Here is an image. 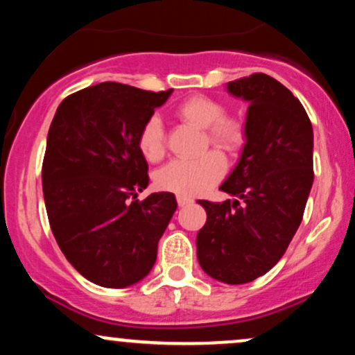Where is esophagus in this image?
I'll return each mask as SVG.
<instances>
[{"instance_id": "34e87169", "label": "esophagus", "mask_w": 355, "mask_h": 355, "mask_svg": "<svg viewBox=\"0 0 355 355\" xmlns=\"http://www.w3.org/2000/svg\"><path fill=\"white\" fill-rule=\"evenodd\" d=\"M191 202H193V200H191L190 197H183V195H178V197H177L178 207H187V205H190Z\"/></svg>"}]
</instances>
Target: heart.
Instances as JSON below:
<instances>
[{
  "mask_svg": "<svg viewBox=\"0 0 355 355\" xmlns=\"http://www.w3.org/2000/svg\"><path fill=\"white\" fill-rule=\"evenodd\" d=\"M227 108L220 100L207 95H193L183 100L175 115L185 123L202 128L205 133V146H215L223 152H239L245 144V123L237 116L225 115ZM141 157L150 164H158L166 153V137L164 123L158 116H150L141 125L137 138ZM225 158L217 150L203 153L193 160H175L155 177L158 189L183 197L205 193L225 175Z\"/></svg>",
  "mask_w": 355,
  "mask_h": 355,
  "instance_id": "1",
  "label": "heart"
}]
</instances>
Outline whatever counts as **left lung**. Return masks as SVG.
Returning a JSON list of instances; mask_svg holds the SVG:
<instances>
[{
	"mask_svg": "<svg viewBox=\"0 0 355 355\" xmlns=\"http://www.w3.org/2000/svg\"><path fill=\"white\" fill-rule=\"evenodd\" d=\"M247 100V144L220 190L234 202L198 200L207 222L197 235L203 272L247 284L282 259L302 222L313 182V133L299 98L266 73L229 81Z\"/></svg>",
	"mask_w": 355,
	"mask_h": 355,
	"instance_id": "obj_1",
	"label": "left lung"
}]
</instances>
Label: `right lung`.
Masks as SVG:
<instances>
[{
	"label": "right lung",
	"instance_id": "add662e5",
	"mask_svg": "<svg viewBox=\"0 0 355 355\" xmlns=\"http://www.w3.org/2000/svg\"><path fill=\"white\" fill-rule=\"evenodd\" d=\"M172 92L105 81L68 95L50 125L42 178L51 232L68 262L101 287L152 270L177 210L170 191L135 200L148 185L138 132Z\"/></svg>",
	"mask_w": 355,
	"mask_h": 355
}]
</instances>
